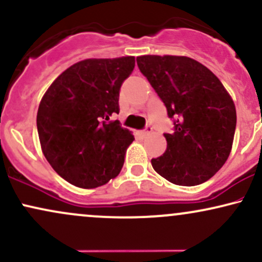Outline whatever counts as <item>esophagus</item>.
Instances as JSON below:
<instances>
[{
  "mask_svg": "<svg viewBox=\"0 0 262 262\" xmlns=\"http://www.w3.org/2000/svg\"><path fill=\"white\" fill-rule=\"evenodd\" d=\"M151 132H152L151 125H146V128L141 132V135H143V137H146V135H149Z\"/></svg>",
  "mask_w": 262,
  "mask_h": 262,
  "instance_id": "esophagus-1",
  "label": "esophagus"
}]
</instances>
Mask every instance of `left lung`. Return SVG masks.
<instances>
[{"label": "left lung", "mask_w": 262, "mask_h": 262, "mask_svg": "<svg viewBox=\"0 0 262 262\" xmlns=\"http://www.w3.org/2000/svg\"><path fill=\"white\" fill-rule=\"evenodd\" d=\"M141 74L173 118L175 130L164 134L166 151L151 165L179 186L206 182L227 161L233 146L236 110L221 80L188 56L141 55Z\"/></svg>", "instance_id": "left-lung-1"}]
</instances>
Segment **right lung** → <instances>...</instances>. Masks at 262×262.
<instances>
[{
	"mask_svg": "<svg viewBox=\"0 0 262 262\" xmlns=\"http://www.w3.org/2000/svg\"><path fill=\"white\" fill-rule=\"evenodd\" d=\"M134 65V56L82 60L60 74L39 103L41 151L76 187H100L121 172L134 137L112 117L119 113V90Z\"/></svg>",
	"mask_w": 262,
	"mask_h": 262,
	"instance_id": "right-lung-1",
	"label": "right lung"
}]
</instances>
